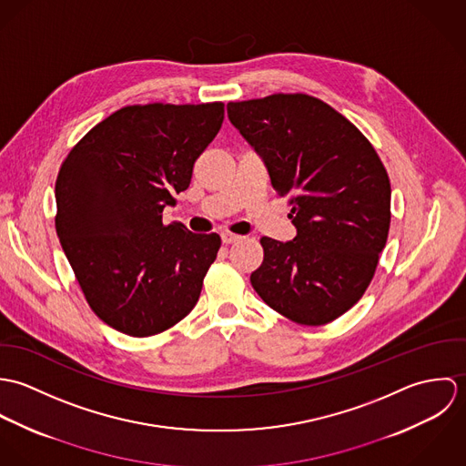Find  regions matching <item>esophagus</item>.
<instances>
[{
    "label": "esophagus",
    "mask_w": 466,
    "mask_h": 466,
    "mask_svg": "<svg viewBox=\"0 0 466 466\" xmlns=\"http://www.w3.org/2000/svg\"><path fill=\"white\" fill-rule=\"evenodd\" d=\"M220 238H222V244H226V246L240 240V237H238V235H233V233H222V235H220Z\"/></svg>",
    "instance_id": "1"
}]
</instances>
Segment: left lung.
<instances>
[{
  "label": "left lung",
  "mask_w": 466,
  "mask_h": 466,
  "mask_svg": "<svg viewBox=\"0 0 466 466\" xmlns=\"http://www.w3.org/2000/svg\"><path fill=\"white\" fill-rule=\"evenodd\" d=\"M233 127L266 165L278 196H290V242L264 237L251 285L299 325H327L368 289L391 222V185L371 143L329 104L309 95L229 102Z\"/></svg>",
  "instance_id": "1"
}]
</instances>
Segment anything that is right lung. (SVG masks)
Returning <instances> with one entry per match:
<instances>
[{"mask_svg":"<svg viewBox=\"0 0 466 466\" xmlns=\"http://www.w3.org/2000/svg\"><path fill=\"white\" fill-rule=\"evenodd\" d=\"M224 122V104L124 107L67 154L56 228L93 312L109 327L148 337L187 318L217 258L220 237L163 224L202 150Z\"/></svg>","mask_w":466,"mask_h":466,"instance_id":"add662e5","label":"right lung"}]
</instances>
